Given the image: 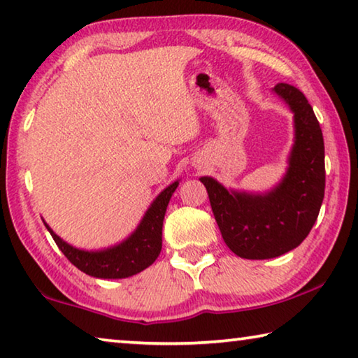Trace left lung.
<instances>
[{"instance_id": "obj_1", "label": "left lung", "mask_w": 358, "mask_h": 358, "mask_svg": "<svg viewBox=\"0 0 358 358\" xmlns=\"http://www.w3.org/2000/svg\"><path fill=\"white\" fill-rule=\"evenodd\" d=\"M273 92L292 110L295 131L280 183L266 192H246L201 177L229 250L252 260L273 259L299 246L317 220L325 191L324 137L313 107L289 83H278Z\"/></svg>"}]
</instances>
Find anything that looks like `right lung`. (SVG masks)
Returning a JSON list of instances; mask_svg holds the SVG:
<instances>
[{
    "label": "right lung",
    "mask_w": 358,
    "mask_h": 358,
    "mask_svg": "<svg viewBox=\"0 0 358 358\" xmlns=\"http://www.w3.org/2000/svg\"><path fill=\"white\" fill-rule=\"evenodd\" d=\"M180 181L169 185L143 215L141 224L128 238L118 245L99 251H85L66 243L44 221L45 227L55 240L59 250L72 265L93 278L101 280H121L141 273L155 262L162 248V222L172 194Z\"/></svg>",
    "instance_id": "obj_1"
}]
</instances>
